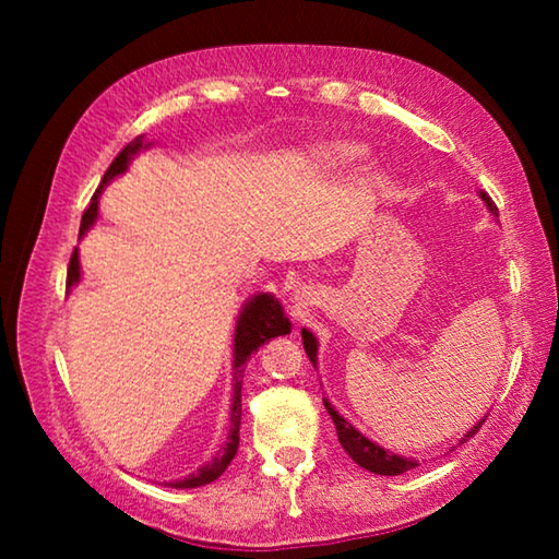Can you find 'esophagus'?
<instances>
[{
    "mask_svg": "<svg viewBox=\"0 0 559 559\" xmlns=\"http://www.w3.org/2000/svg\"><path fill=\"white\" fill-rule=\"evenodd\" d=\"M296 300H302V293L300 290H296Z\"/></svg>",
    "mask_w": 559,
    "mask_h": 559,
    "instance_id": "34e87169",
    "label": "esophagus"
}]
</instances>
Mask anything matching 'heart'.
Returning <instances> with one entry per match:
<instances>
[{"instance_id": "heart-1", "label": "heart", "mask_w": 559, "mask_h": 559, "mask_svg": "<svg viewBox=\"0 0 559 559\" xmlns=\"http://www.w3.org/2000/svg\"><path fill=\"white\" fill-rule=\"evenodd\" d=\"M367 155V147L355 140H325L310 147L308 159L318 173H335V169H345L357 165L359 159Z\"/></svg>"}]
</instances>
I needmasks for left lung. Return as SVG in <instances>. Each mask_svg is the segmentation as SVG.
Here are the masks:
<instances>
[{
  "label": "left lung",
  "instance_id": "obj_1",
  "mask_svg": "<svg viewBox=\"0 0 559 559\" xmlns=\"http://www.w3.org/2000/svg\"><path fill=\"white\" fill-rule=\"evenodd\" d=\"M478 197L488 206V212L498 216V206L493 204V200H490L486 192H478ZM300 335H302V347H306V355L310 357V362H313V367H318V340H316V335L310 333V330H306V328L300 330ZM323 404H325L330 419H333L335 429H337V441L343 443V449L347 451V456L353 459L357 466H362V468L372 471V473H380V476H400V473L409 471L414 466H419V463H416L414 459H406V456H400V453H392V451H386L382 447H377V443L367 439L365 433H359L353 427V424L345 419V416H340L335 412V406L330 404L328 400H323ZM484 421H486V416L476 424V427H471V431H466V437L461 439V443L468 441L473 433L480 429V424H484Z\"/></svg>",
  "mask_w": 559,
  "mask_h": 559
}]
</instances>
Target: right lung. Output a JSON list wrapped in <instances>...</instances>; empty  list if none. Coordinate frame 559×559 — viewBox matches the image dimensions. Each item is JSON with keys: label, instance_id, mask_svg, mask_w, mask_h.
<instances>
[{"label": "right lung", "instance_id": "right-lung-1", "mask_svg": "<svg viewBox=\"0 0 559 559\" xmlns=\"http://www.w3.org/2000/svg\"><path fill=\"white\" fill-rule=\"evenodd\" d=\"M150 143H145V138L140 135L132 140L130 145H126L118 153V157L112 159V165L108 167V173L103 175L100 187L93 194V200L88 204V210L83 212L81 219V231L79 239L86 236L93 224L98 219V197L103 192L110 179H116L128 169V165L135 159L138 153H143ZM81 281V261H79V249H73V257L69 263V276H66V286L73 288L79 286ZM290 333V320L283 313V306L276 296L271 293H259V296H251L243 302L239 318H236V330H234V396H231V429H229V439H226V447L216 453V456L204 463V466L187 476L182 480H173V488H197V486H206L222 476L229 466L231 459L236 456V449H239V427H241V377H243V365L249 362V357L257 353V349L266 343L271 337L278 335H288Z\"/></svg>", "mask_w": 559, "mask_h": 559}]
</instances>
